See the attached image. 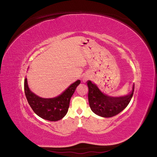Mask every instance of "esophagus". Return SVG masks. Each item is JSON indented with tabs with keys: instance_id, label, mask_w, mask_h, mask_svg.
<instances>
[{
	"instance_id": "1",
	"label": "esophagus",
	"mask_w": 157,
	"mask_h": 157,
	"mask_svg": "<svg viewBox=\"0 0 157 157\" xmlns=\"http://www.w3.org/2000/svg\"><path fill=\"white\" fill-rule=\"evenodd\" d=\"M82 80H83V82H86V79H85V78H83Z\"/></svg>"
}]
</instances>
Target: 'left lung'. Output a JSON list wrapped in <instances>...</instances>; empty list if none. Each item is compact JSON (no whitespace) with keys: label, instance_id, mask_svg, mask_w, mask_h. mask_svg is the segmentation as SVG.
Wrapping results in <instances>:
<instances>
[{"label":"left lung","instance_id":"8db88e82","mask_svg":"<svg viewBox=\"0 0 157 157\" xmlns=\"http://www.w3.org/2000/svg\"><path fill=\"white\" fill-rule=\"evenodd\" d=\"M88 86V101L91 110L97 115L109 118L118 115L128 106L133 96L134 84L132 92L120 97H112L102 94L91 81L87 83Z\"/></svg>","mask_w":157,"mask_h":157}]
</instances>
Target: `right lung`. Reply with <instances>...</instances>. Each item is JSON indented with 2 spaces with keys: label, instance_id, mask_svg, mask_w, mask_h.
I'll use <instances>...</instances> for the list:
<instances>
[{
  "label": "right lung",
  "instance_id": "obj_1",
  "mask_svg": "<svg viewBox=\"0 0 157 157\" xmlns=\"http://www.w3.org/2000/svg\"><path fill=\"white\" fill-rule=\"evenodd\" d=\"M80 83V80H77L56 98H43L31 91L26 78L24 81L25 94L29 105L38 116L49 121H58L67 114L70 99Z\"/></svg>",
  "mask_w": 157,
  "mask_h": 157
}]
</instances>
